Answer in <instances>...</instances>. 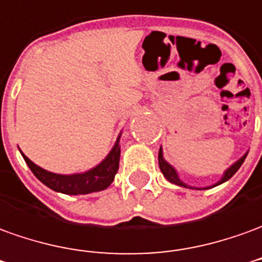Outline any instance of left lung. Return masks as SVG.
Masks as SVG:
<instances>
[{"label": "left lung", "instance_id": "left-lung-1", "mask_svg": "<svg viewBox=\"0 0 262 262\" xmlns=\"http://www.w3.org/2000/svg\"><path fill=\"white\" fill-rule=\"evenodd\" d=\"M247 157V153L244 155V156L241 157V159H238L237 162L234 163V164H231L228 169L224 171V174H223V177H221L219 182L215 183V184H213V186H210V187H206V188H211V187H215V186H219V184H223L224 182H227V180H230L231 177H233L234 174H235V171L241 167V164L244 163V160H246ZM159 167H160V170H162L163 176L169 180L170 183H173V184H176V186H180V187H186V188H194V187H190V186H187L186 183L182 182L180 180V177H179V174H177V171H176V169L171 166V164H169V163L164 160V157H163V150L162 147H160V150H159ZM206 188H197V190H206Z\"/></svg>", "mask_w": 262, "mask_h": 262}]
</instances>
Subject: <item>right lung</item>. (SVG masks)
I'll return each mask as SVG.
<instances>
[{"label": "right lung", "mask_w": 262, "mask_h": 262, "mask_svg": "<svg viewBox=\"0 0 262 262\" xmlns=\"http://www.w3.org/2000/svg\"><path fill=\"white\" fill-rule=\"evenodd\" d=\"M119 140H120V135L116 139V143L113 144L109 155L98 166H95L88 171L75 173V174H58V173L48 171V170L36 166L34 162H31L21 150L19 151H21L24 160L28 164L31 171L35 174L36 179L51 190L71 195L89 194V193L105 190L115 180V174L118 173L119 169V159H120Z\"/></svg>", "instance_id": "1"}]
</instances>
